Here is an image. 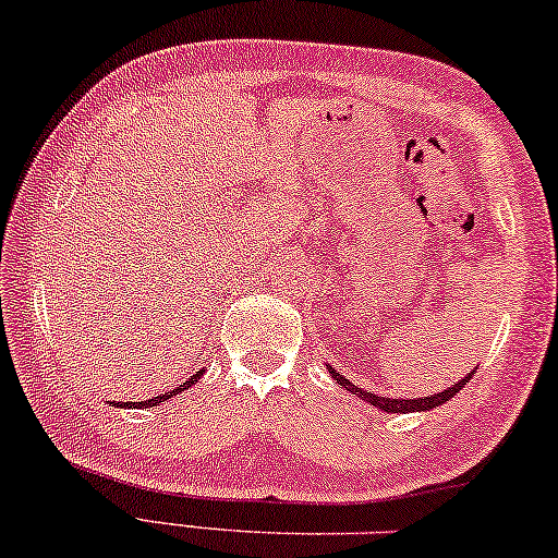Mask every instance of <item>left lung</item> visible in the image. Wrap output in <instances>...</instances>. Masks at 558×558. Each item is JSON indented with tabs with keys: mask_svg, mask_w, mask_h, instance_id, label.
<instances>
[{
	"mask_svg": "<svg viewBox=\"0 0 558 558\" xmlns=\"http://www.w3.org/2000/svg\"><path fill=\"white\" fill-rule=\"evenodd\" d=\"M329 374L333 376V381L339 384V387H344L349 393H356V397H362L364 401H368V404L372 407H376V409H381V411H387V414H407V411H428V409H436V407H441V404H447V401L451 399V397H457V393L466 387V381L471 379V372L469 376H464V379H459L457 384H451L449 389H444V391H439V393H428V397H422V399H389V397H376V393H372V391H364V389H359L356 384H351L347 376H341L337 368H331L329 366Z\"/></svg>",
	"mask_w": 558,
	"mask_h": 558,
	"instance_id": "obj_1",
	"label": "left lung"
}]
</instances>
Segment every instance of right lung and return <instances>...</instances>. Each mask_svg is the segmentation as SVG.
Wrapping results in <instances>:
<instances>
[{
    "label": "right lung",
    "instance_id": "add662e5",
    "mask_svg": "<svg viewBox=\"0 0 558 558\" xmlns=\"http://www.w3.org/2000/svg\"><path fill=\"white\" fill-rule=\"evenodd\" d=\"M204 374V368H199V372H196L190 381H184L182 387H177V389H169V391H165V393H159V397H154V399H147V401H119L117 407H130V409H149V407H159L161 401H167V399H171V397H177L179 391H184V389H190L192 384L199 379V376Z\"/></svg>",
    "mask_w": 558,
    "mask_h": 558
}]
</instances>
